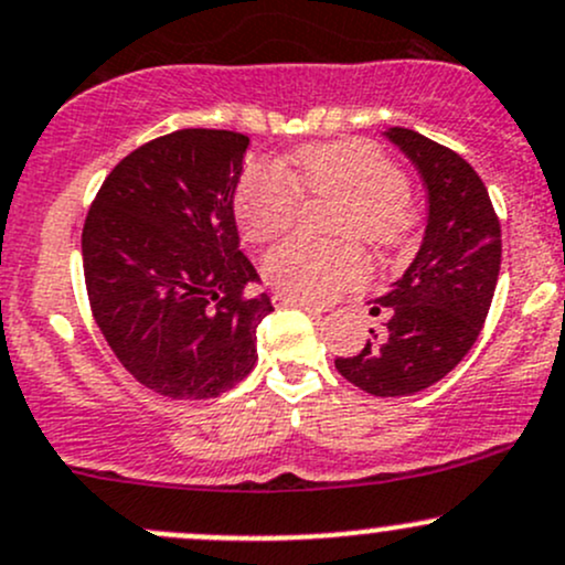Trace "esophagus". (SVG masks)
<instances>
[{"mask_svg":"<svg viewBox=\"0 0 565 565\" xmlns=\"http://www.w3.org/2000/svg\"><path fill=\"white\" fill-rule=\"evenodd\" d=\"M273 302H276V306H298V308H302V311H306V313H313V317H319V313L328 311V308L317 306V302H311V300H300V298H292V295H284V292H276V295H273Z\"/></svg>","mask_w":565,"mask_h":565,"instance_id":"34e87169","label":"esophagus"}]
</instances>
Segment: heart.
<instances>
[{"label": "heart", "instance_id": "heart-1", "mask_svg": "<svg viewBox=\"0 0 565 565\" xmlns=\"http://www.w3.org/2000/svg\"><path fill=\"white\" fill-rule=\"evenodd\" d=\"M287 175L270 164H252L241 178L235 213L241 233L254 243L292 230L300 192L308 198L343 200L338 233L362 237L379 248L406 243L414 213L406 200V175L392 159L365 140L306 146L287 162ZM265 278L284 295L328 300L365 278V254L354 243H313L292 237L265 257Z\"/></svg>", "mask_w": 565, "mask_h": 565}]
</instances>
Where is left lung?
<instances>
[{
    "instance_id": "8db88e82",
    "label": "left lung",
    "mask_w": 565,
    "mask_h": 565,
    "mask_svg": "<svg viewBox=\"0 0 565 565\" xmlns=\"http://www.w3.org/2000/svg\"><path fill=\"white\" fill-rule=\"evenodd\" d=\"M417 168L427 192V224L417 257L373 300L390 311L384 330L335 367L376 397L414 395L441 382L477 343L501 270V224L482 178L449 148L414 129L384 132Z\"/></svg>"
}]
</instances>
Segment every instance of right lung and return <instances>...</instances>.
<instances>
[{
    "label": "right lung",
    "mask_w": 565,
    "mask_h": 565,
    "mask_svg": "<svg viewBox=\"0 0 565 565\" xmlns=\"http://www.w3.org/2000/svg\"><path fill=\"white\" fill-rule=\"evenodd\" d=\"M246 135L178 129L113 168L83 224V276L97 328L142 387L207 401L257 365L267 292L241 252L235 189Z\"/></svg>",
    "instance_id": "add662e5"
}]
</instances>
